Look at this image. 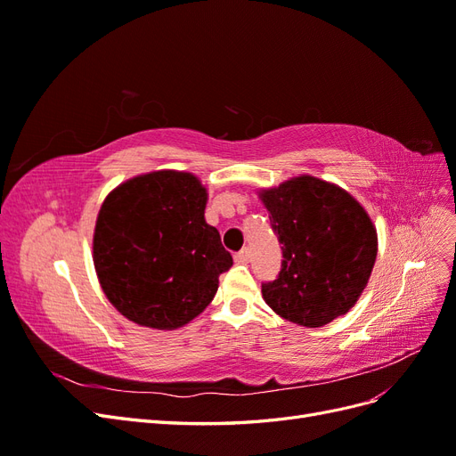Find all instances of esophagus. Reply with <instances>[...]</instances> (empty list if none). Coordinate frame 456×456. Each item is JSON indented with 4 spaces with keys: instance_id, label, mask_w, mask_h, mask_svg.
Listing matches in <instances>:
<instances>
[{
    "instance_id": "34e87169",
    "label": "esophagus",
    "mask_w": 456,
    "mask_h": 456,
    "mask_svg": "<svg viewBox=\"0 0 456 456\" xmlns=\"http://www.w3.org/2000/svg\"><path fill=\"white\" fill-rule=\"evenodd\" d=\"M233 258H236L238 265H247V262H249V258H251V249H249V247H243V249Z\"/></svg>"
}]
</instances>
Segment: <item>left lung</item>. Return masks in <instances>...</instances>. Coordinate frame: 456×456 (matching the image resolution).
Returning a JSON list of instances; mask_svg holds the SVG:
<instances>
[{
  "mask_svg": "<svg viewBox=\"0 0 456 456\" xmlns=\"http://www.w3.org/2000/svg\"><path fill=\"white\" fill-rule=\"evenodd\" d=\"M281 243V270L262 283L266 305L283 320L322 327L346 314L377 258V230L348 191L297 176L260 194Z\"/></svg>",
  "mask_w": 456,
  "mask_h": 456,
  "instance_id": "left-lung-1",
  "label": "left lung"
}]
</instances>
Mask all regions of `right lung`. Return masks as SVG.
<instances>
[{"label":"right lung","mask_w":456,"mask_h":456,"mask_svg":"<svg viewBox=\"0 0 456 456\" xmlns=\"http://www.w3.org/2000/svg\"><path fill=\"white\" fill-rule=\"evenodd\" d=\"M207 191L194 175L158 171L118 186L96 218L93 258L108 300L127 320L176 329L194 320L233 265L205 223Z\"/></svg>","instance_id":"right-lung-1"}]
</instances>
